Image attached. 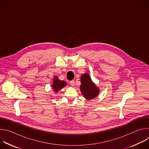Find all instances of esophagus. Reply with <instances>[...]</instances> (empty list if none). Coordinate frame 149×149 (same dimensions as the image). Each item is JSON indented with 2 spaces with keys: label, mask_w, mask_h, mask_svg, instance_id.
Here are the masks:
<instances>
[{
  "label": "esophagus",
  "mask_w": 149,
  "mask_h": 149,
  "mask_svg": "<svg viewBox=\"0 0 149 149\" xmlns=\"http://www.w3.org/2000/svg\"><path fill=\"white\" fill-rule=\"evenodd\" d=\"M70 84H71V86H74V85H75V81H74V80H72V81H70Z\"/></svg>",
  "instance_id": "1"
}]
</instances>
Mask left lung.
<instances>
[{"instance_id":"1","label":"left lung","mask_w":149,"mask_h":149,"mask_svg":"<svg viewBox=\"0 0 149 149\" xmlns=\"http://www.w3.org/2000/svg\"><path fill=\"white\" fill-rule=\"evenodd\" d=\"M81 82L80 90L86 99L92 100L98 95L99 89L93 82L88 74H84L81 76Z\"/></svg>"}]
</instances>
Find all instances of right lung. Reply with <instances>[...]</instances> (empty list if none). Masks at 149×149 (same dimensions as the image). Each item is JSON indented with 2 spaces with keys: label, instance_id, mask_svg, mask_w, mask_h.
Here are the masks:
<instances>
[{
  "label": "right lung",
  "instance_id": "1",
  "mask_svg": "<svg viewBox=\"0 0 149 149\" xmlns=\"http://www.w3.org/2000/svg\"><path fill=\"white\" fill-rule=\"evenodd\" d=\"M53 81H54L52 84V88L54 89V91H55V92H58L59 90H60L67 85L66 82H65L64 81L59 80L56 77H54Z\"/></svg>",
  "mask_w": 149,
  "mask_h": 149
}]
</instances>
